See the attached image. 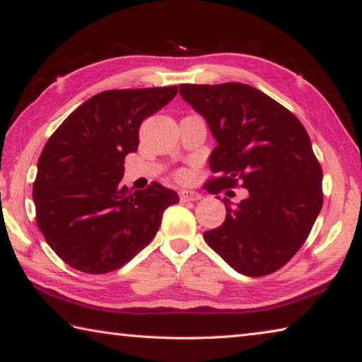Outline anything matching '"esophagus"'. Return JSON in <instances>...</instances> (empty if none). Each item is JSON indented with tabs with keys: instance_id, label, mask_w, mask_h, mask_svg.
I'll list each match as a JSON object with an SVG mask.
<instances>
[{
	"instance_id": "1",
	"label": "esophagus",
	"mask_w": 362,
	"mask_h": 362,
	"mask_svg": "<svg viewBox=\"0 0 362 362\" xmlns=\"http://www.w3.org/2000/svg\"><path fill=\"white\" fill-rule=\"evenodd\" d=\"M179 194H180L182 201H198V199L203 198L201 193L194 192V189H180Z\"/></svg>"
}]
</instances>
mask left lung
<instances>
[{
	"mask_svg": "<svg viewBox=\"0 0 362 362\" xmlns=\"http://www.w3.org/2000/svg\"><path fill=\"white\" fill-rule=\"evenodd\" d=\"M179 90L217 142L209 168L218 177L207 192L247 189L240 203L222 199L225 222L204 231L206 243L246 276L276 272L303 246L322 207V170L308 132L254 86L180 84Z\"/></svg>",
	"mask_w": 362,
	"mask_h": 362,
	"instance_id": "obj_1",
	"label": "left lung"
}]
</instances>
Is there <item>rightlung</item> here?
<instances>
[{"label": "right lung", "instance_id": "1", "mask_svg": "<svg viewBox=\"0 0 362 362\" xmlns=\"http://www.w3.org/2000/svg\"><path fill=\"white\" fill-rule=\"evenodd\" d=\"M175 94L177 86L103 90L49 137L33 185L36 222L70 267L90 274L121 268L155 238L163 212L179 203L177 192L158 182L136 192L121 182L142 121Z\"/></svg>", "mask_w": 362, "mask_h": 362}]
</instances>
